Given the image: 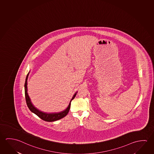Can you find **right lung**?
<instances>
[{
	"instance_id": "right-lung-1",
	"label": "right lung",
	"mask_w": 154,
	"mask_h": 154,
	"mask_svg": "<svg viewBox=\"0 0 154 154\" xmlns=\"http://www.w3.org/2000/svg\"><path fill=\"white\" fill-rule=\"evenodd\" d=\"M29 72L27 74L25 83V97H26V103H27V105L28 108H29V109L32 111V112H33L35 115H36L41 119L43 120L44 121L48 122H54V121L60 119L61 118L65 117L66 115H67V113H69V110L70 109L71 101H72V100H73L74 98H75V96L76 95L77 92H76L74 94L73 97L71 99L68 107H67L65 110H63V111H61V112L58 113L44 112H43V111H40L38 109H37L36 107H35L34 105L32 104L31 100H30L29 97L28 96V93H27V79H28V75H29Z\"/></svg>"
}]
</instances>
